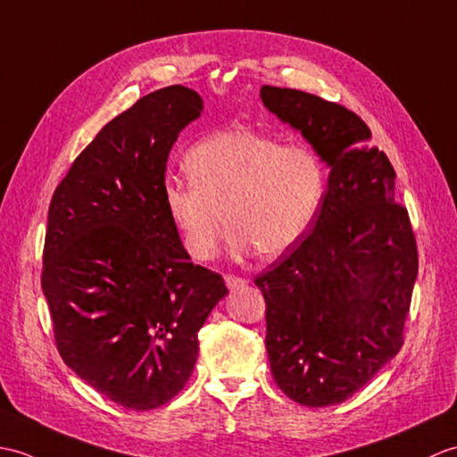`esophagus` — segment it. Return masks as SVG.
<instances>
[{
    "label": "esophagus",
    "instance_id": "34e87169",
    "mask_svg": "<svg viewBox=\"0 0 457 457\" xmlns=\"http://www.w3.org/2000/svg\"><path fill=\"white\" fill-rule=\"evenodd\" d=\"M225 283H227L228 289H237V287H240V286H245L246 279H242V278H238V276H230V273H227V276H225Z\"/></svg>",
    "mask_w": 457,
    "mask_h": 457
}]
</instances>
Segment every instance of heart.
<instances>
[{
    "instance_id": "heart-1",
    "label": "heart",
    "mask_w": 457,
    "mask_h": 457,
    "mask_svg": "<svg viewBox=\"0 0 457 457\" xmlns=\"http://www.w3.org/2000/svg\"><path fill=\"white\" fill-rule=\"evenodd\" d=\"M186 171L187 184L166 181L162 201L197 262L215 258L225 222L237 256H283L312 227L327 189L317 152L252 130L201 140L187 152Z\"/></svg>"
}]
</instances>
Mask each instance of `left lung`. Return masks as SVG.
<instances>
[{"mask_svg": "<svg viewBox=\"0 0 457 457\" xmlns=\"http://www.w3.org/2000/svg\"><path fill=\"white\" fill-rule=\"evenodd\" d=\"M263 105L330 166L312 230L256 276L278 387L299 404L352 397L404 342L419 271L395 170L353 111L299 89L262 86Z\"/></svg>", "mask_w": 457, "mask_h": 457, "instance_id": "left-lung-1", "label": "left lung"}]
</instances>
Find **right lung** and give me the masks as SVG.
I'll list each match as a JSON object with an SVG mask.
<instances>
[{
  "label": "right lung",
  "mask_w": 457,
  "mask_h": 457,
  "mask_svg": "<svg viewBox=\"0 0 457 457\" xmlns=\"http://www.w3.org/2000/svg\"><path fill=\"white\" fill-rule=\"evenodd\" d=\"M197 91L168 86L99 130L50 199L43 293L66 366L120 407L150 411L186 387L197 332L228 289L189 260L162 201Z\"/></svg>",
  "instance_id": "add662e5"
}]
</instances>
